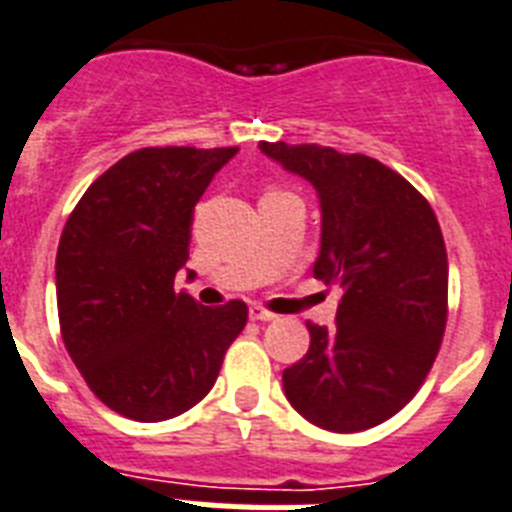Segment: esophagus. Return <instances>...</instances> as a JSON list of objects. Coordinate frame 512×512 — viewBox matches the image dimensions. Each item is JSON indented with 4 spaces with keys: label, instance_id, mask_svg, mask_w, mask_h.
I'll return each instance as SVG.
<instances>
[{
    "label": "esophagus",
    "instance_id": "esophagus-1",
    "mask_svg": "<svg viewBox=\"0 0 512 512\" xmlns=\"http://www.w3.org/2000/svg\"><path fill=\"white\" fill-rule=\"evenodd\" d=\"M249 317H252V320H260V322L276 320V315H273L270 309L260 307V304H252V307H249Z\"/></svg>",
    "mask_w": 512,
    "mask_h": 512
}]
</instances>
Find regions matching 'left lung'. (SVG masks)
I'll return each instance as SVG.
<instances>
[{"label":"left lung","mask_w":512,"mask_h":512,"mask_svg":"<svg viewBox=\"0 0 512 512\" xmlns=\"http://www.w3.org/2000/svg\"><path fill=\"white\" fill-rule=\"evenodd\" d=\"M320 197L315 278L341 289L336 328L307 322L286 398L330 432L377 427L427 380L448 322V252L427 197L398 171L325 145L260 143Z\"/></svg>","instance_id":"8db88e82"}]
</instances>
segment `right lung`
Wrapping results in <instances>:
<instances>
[{"instance_id": "obj_1", "label": "right lung", "mask_w": 512, "mask_h": 512, "mask_svg": "<svg viewBox=\"0 0 512 512\" xmlns=\"http://www.w3.org/2000/svg\"><path fill=\"white\" fill-rule=\"evenodd\" d=\"M234 153L135 150L90 184L64 223L62 341L98 401L127 419L163 422L203 401L247 325L242 299L203 307L174 289L197 200Z\"/></svg>"}]
</instances>
